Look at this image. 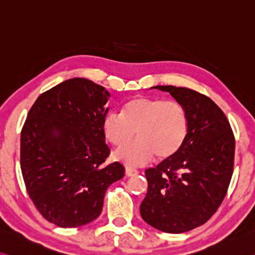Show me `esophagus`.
<instances>
[{
	"label": "esophagus",
	"mask_w": 255,
	"mask_h": 255,
	"mask_svg": "<svg viewBox=\"0 0 255 255\" xmlns=\"http://www.w3.org/2000/svg\"><path fill=\"white\" fill-rule=\"evenodd\" d=\"M138 173L139 171L134 167H130V166L125 167V174H127L128 177H133V175H136Z\"/></svg>",
	"instance_id": "esophagus-1"
}]
</instances>
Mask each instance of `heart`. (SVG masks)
<instances>
[{
	"label": "heart",
	"mask_w": 255,
	"mask_h": 255,
	"mask_svg": "<svg viewBox=\"0 0 255 255\" xmlns=\"http://www.w3.org/2000/svg\"><path fill=\"white\" fill-rule=\"evenodd\" d=\"M187 114L181 104L160 98L136 97L124 105L122 113L111 112L103 122L104 134L116 147L115 157L128 165H142L152 156L170 158L181 149L187 135Z\"/></svg>",
	"instance_id": "obj_1"
}]
</instances>
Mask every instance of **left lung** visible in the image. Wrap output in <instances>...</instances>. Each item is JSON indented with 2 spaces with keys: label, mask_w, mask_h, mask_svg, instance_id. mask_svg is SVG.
<instances>
[{
  "label": "left lung",
  "mask_w": 255,
  "mask_h": 255,
  "mask_svg": "<svg viewBox=\"0 0 255 255\" xmlns=\"http://www.w3.org/2000/svg\"><path fill=\"white\" fill-rule=\"evenodd\" d=\"M187 114L181 149L146 170L147 195L141 218L164 233L180 234L204 225L225 199L234 172L235 136L217 104L195 90L157 85Z\"/></svg>",
  "instance_id": "left-lung-1"
}]
</instances>
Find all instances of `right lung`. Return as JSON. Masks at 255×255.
<instances>
[{
    "label": "right lung",
    "mask_w": 255,
    "mask_h": 255,
    "mask_svg": "<svg viewBox=\"0 0 255 255\" xmlns=\"http://www.w3.org/2000/svg\"><path fill=\"white\" fill-rule=\"evenodd\" d=\"M109 92L85 78H72L43 92L23 124L20 167L26 190L42 217L61 228L91 222L103 210L124 167L109 156L103 122Z\"/></svg>",
    "instance_id": "1"
}]
</instances>
